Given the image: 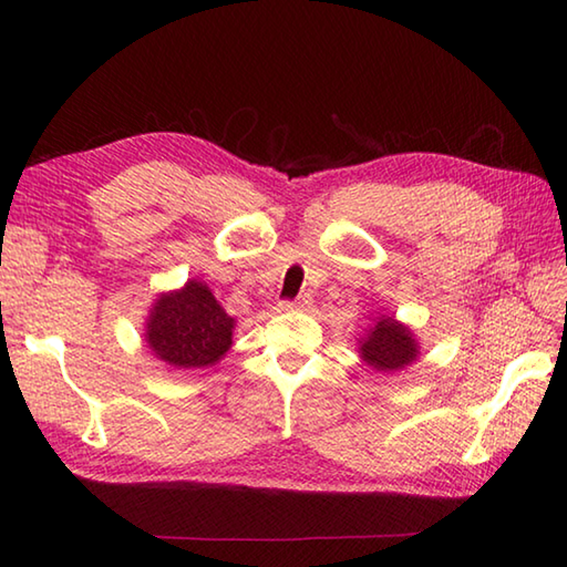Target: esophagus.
I'll list each match as a JSON object with an SVG mask.
<instances>
[{
	"instance_id": "34e87169",
	"label": "esophagus",
	"mask_w": 567,
	"mask_h": 567,
	"mask_svg": "<svg viewBox=\"0 0 567 567\" xmlns=\"http://www.w3.org/2000/svg\"><path fill=\"white\" fill-rule=\"evenodd\" d=\"M309 307H311V297H307V295L292 299V302H280V305H277V309H280V311H305Z\"/></svg>"
}]
</instances>
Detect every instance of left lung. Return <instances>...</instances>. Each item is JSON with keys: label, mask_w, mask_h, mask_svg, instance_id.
Masks as SVG:
<instances>
[{"label": "left lung", "mask_w": 567, "mask_h": 567, "mask_svg": "<svg viewBox=\"0 0 567 567\" xmlns=\"http://www.w3.org/2000/svg\"><path fill=\"white\" fill-rule=\"evenodd\" d=\"M358 355L378 372H400L421 355V346L412 327L394 315H378L358 339Z\"/></svg>", "instance_id": "8db88e82"}]
</instances>
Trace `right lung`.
Returning <instances> with one entry per match:
<instances>
[{
    "label": "right lung",
    "instance_id": "right-lung-1",
    "mask_svg": "<svg viewBox=\"0 0 567 567\" xmlns=\"http://www.w3.org/2000/svg\"><path fill=\"white\" fill-rule=\"evenodd\" d=\"M236 319L202 280L161 292L148 309L143 341L148 351L173 370L216 365L234 343Z\"/></svg>",
    "mask_w": 567,
    "mask_h": 567
}]
</instances>
